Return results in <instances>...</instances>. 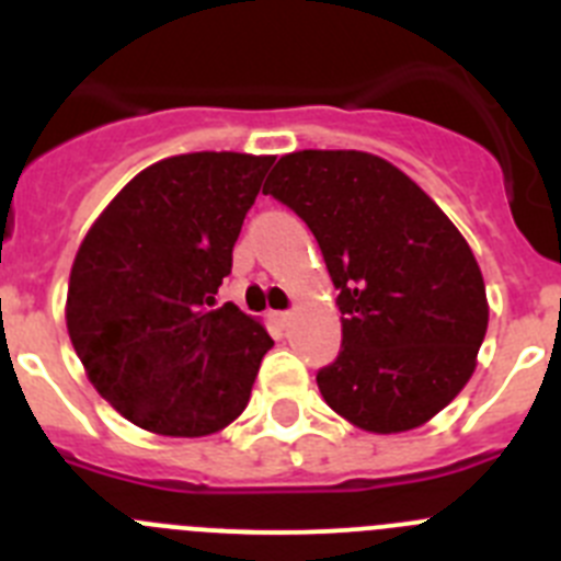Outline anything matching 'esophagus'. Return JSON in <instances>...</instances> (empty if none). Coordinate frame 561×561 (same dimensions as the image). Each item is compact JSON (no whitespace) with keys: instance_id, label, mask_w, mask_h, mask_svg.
<instances>
[{"instance_id":"1","label":"esophagus","mask_w":561,"mask_h":561,"mask_svg":"<svg viewBox=\"0 0 561 561\" xmlns=\"http://www.w3.org/2000/svg\"><path fill=\"white\" fill-rule=\"evenodd\" d=\"M272 317H275V323L286 325V323H289V317H291V311H272Z\"/></svg>"}]
</instances>
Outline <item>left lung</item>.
Returning <instances> with one entry per match:
<instances>
[{
	"label": "left lung",
	"mask_w": 561,
	"mask_h": 561,
	"mask_svg": "<svg viewBox=\"0 0 561 561\" xmlns=\"http://www.w3.org/2000/svg\"><path fill=\"white\" fill-rule=\"evenodd\" d=\"M264 193L306 221L340 291L342 348L317 370L329 408L379 435L447 408L489 325L458 227L408 173L365 151L286 153Z\"/></svg>",
	"instance_id": "left-lung-1"
}]
</instances>
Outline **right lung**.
Instances as JSON below:
<instances>
[{"instance_id": "right-lung-1", "label": "right lung", "mask_w": 561, "mask_h": 561, "mask_svg": "<svg viewBox=\"0 0 561 561\" xmlns=\"http://www.w3.org/2000/svg\"><path fill=\"white\" fill-rule=\"evenodd\" d=\"M275 157L199 151L140 171L83 238L67 329L98 393L157 435L199 438L250 401L272 336L219 286Z\"/></svg>"}]
</instances>
